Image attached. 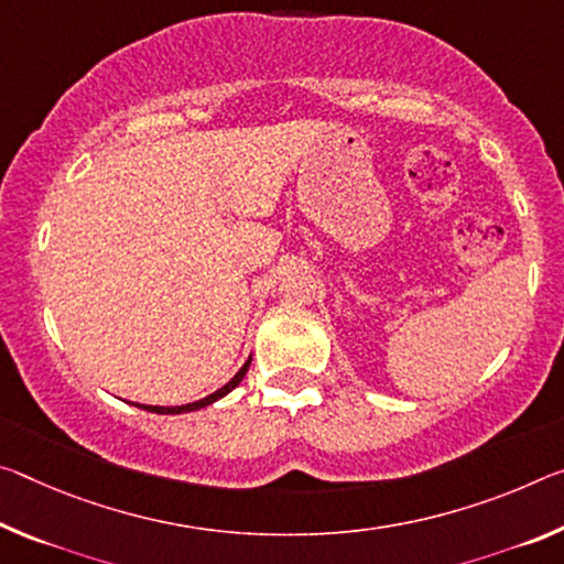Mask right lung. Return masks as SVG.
Listing matches in <instances>:
<instances>
[{"label":"right lung","instance_id":"obj_1","mask_svg":"<svg viewBox=\"0 0 564 564\" xmlns=\"http://www.w3.org/2000/svg\"><path fill=\"white\" fill-rule=\"evenodd\" d=\"M248 366H250V359L240 366V371L236 373L234 379H230L226 387H220L218 391H213L210 397H205V399H200V401H193V404H183V406H148V404H135V406H140V409H145V411H155V414H183V411H198V409H203V406H210L213 401H218V399H223L228 394V391H234L240 381H243V377H246V371H248Z\"/></svg>","mask_w":564,"mask_h":564}]
</instances>
